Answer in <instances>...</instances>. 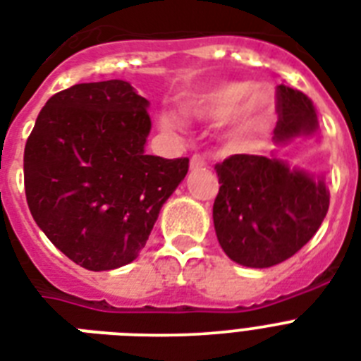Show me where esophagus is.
<instances>
[{
  "instance_id": "1",
  "label": "esophagus",
  "mask_w": 361,
  "mask_h": 361,
  "mask_svg": "<svg viewBox=\"0 0 361 361\" xmlns=\"http://www.w3.org/2000/svg\"><path fill=\"white\" fill-rule=\"evenodd\" d=\"M208 164V161H206V157L204 155H192L191 157V169L192 170H198V169H204Z\"/></svg>"
}]
</instances>
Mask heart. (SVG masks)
Returning <instances> with one entry per match:
<instances>
[{
  "label": "heart",
  "instance_id": "obj_1",
  "mask_svg": "<svg viewBox=\"0 0 361 361\" xmlns=\"http://www.w3.org/2000/svg\"><path fill=\"white\" fill-rule=\"evenodd\" d=\"M185 110L202 120H225L236 114V129L241 135H251L271 121L274 95L266 87L255 92L251 82H225L198 93L185 104ZM159 121L169 130L180 127V118L174 112H163Z\"/></svg>",
  "mask_w": 361,
  "mask_h": 361
}]
</instances>
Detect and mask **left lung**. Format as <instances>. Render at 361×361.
<instances>
[{
  "instance_id": "8db88e82",
  "label": "left lung",
  "mask_w": 361,
  "mask_h": 361,
  "mask_svg": "<svg viewBox=\"0 0 361 361\" xmlns=\"http://www.w3.org/2000/svg\"><path fill=\"white\" fill-rule=\"evenodd\" d=\"M275 142L311 135L319 127L305 93L275 90ZM219 192L214 202L215 234L234 262L269 268L296 255L319 231L330 206L322 178L290 170L277 157L238 153L215 164Z\"/></svg>"
}]
</instances>
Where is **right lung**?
I'll list each match as a JSON object with an SVG mask.
<instances>
[{
    "instance_id": "add662e5",
    "label": "right lung",
    "mask_w": 361,
    "mask_h": 361,
    "mask_svg": "<svg viewBox=\"0 0 361 361\" xmlns=\"http://www.w3.org/2000/svg\"><path fill=\"white\" fill-rule=\"evenodd\" d=\"M147 101L129 82L76 84L48 99L24 149L33 219L73 262L92 271L133 262L189 159L144 153Z\"/></svg>"
}]
</instances>
